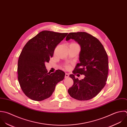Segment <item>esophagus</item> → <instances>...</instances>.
<instances>
[{
  "label": "esophagus",
  "mask_w": 127,
  "mask_h": 127,
  "mask_svg": "<svg viewBox=\"0 0 127 127\" xmlns=\"http://www.w3.org/2000/svg\"><path fill=\"white\" fill-rule=\"evenodd\" d=\"M69 76V75L68 74H67V73H66V74H65V78H68Z\"/></svg>",
  "instance_id": "34e87169"
}]
</instances>
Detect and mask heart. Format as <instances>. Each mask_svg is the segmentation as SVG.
Returning <instances> with one entry per match:
<instances>
[{
	"instance_id": "obj_1",
	"label": "heart",
	"mask_w": 127,
	"mask_h": 127,
	"mask_svg": "<svg viewBox=\"0 0 127 127\" xmlns=\"http://www.w3.org/2000/svg\"><path fill=\"white\" fill-rule=\"evenodd\" d=\"M65 67H66V68H69V66H67V65H66Z\"/></svg>"
}]
</instances>
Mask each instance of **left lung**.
<instances>
[{
    "mask_svg": "<svg viewBox=\"0 0 127 127\" xmlns=\"http://www.w3.org/2000/svg\"><path fill=\"white\" fill-rule=\"evenodd\" d=\"M74 39L81 46L80 63H78L73 74L70 75L73 81V86L68 92L70 95L79 100H90L102 90L106 85L108 73V58L100 41L86 32H70L66 40ZM85 75L84 79H76L74 74Z\"/></svg>",
    "mask_w": 127,
    "mask_h": 127,
    "instance_id": "obj_1",
    "label": "left lung"
}]
</instances>
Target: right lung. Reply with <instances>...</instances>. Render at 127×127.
I'll list each match as a JSON object with an SVG mask.
<instances>
[{
  "instance_id": "1",
  "label": "right lung",
  "mask_w": 127,
  "mask_h": 127,
  "mask_svg": "<svg viewBox=\"0 0 127 127\" xmlns=\"http://www.w3.org/2000/svg\"><path fill=\"white\" fill-rule=\"evenodd\" d=\"M68 33L43 31L29 40L18 62V79L22 90L30 99L42 101L49 98L65 73L57 70L50 74L45 66L52 57L56 46Z\"/></svg>"
}]
</instances>
